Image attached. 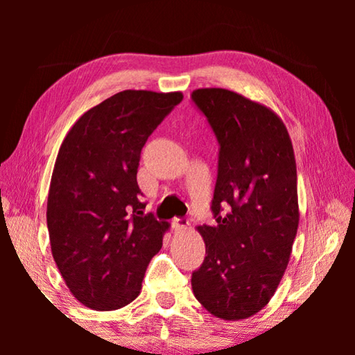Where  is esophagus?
Segmentation results:
<instances>
[{"instance_id": "esophagus-1", "label": "esophagus", "mask_w": 355, "mask_h": 355, "mask_svg": "<svg viewBox=\"0 0 355 355\" xmlns=\"http://www.w3.org/2000/svg\"><path fill=\"white\" fill-rule=\"evenodd\" d=\"M173 228H175V232H178V233H184V232H188L189 228H191V224H189V220L188 219H173Z\"/></svg>"}]
</instances>
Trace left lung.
I'll return each instance as SVG.
<instances>
[{
  "label": "left lung",
  "mask_w": 355,
  "mask_h": 355,
  "mask_svg": "<svg viewBox=\"0 0 355 355\" xmlns=\"http://www.w3.org/2000/svg\"><path fill=\"white\" fill-rule=\"evenodd\" d=\"M192 100L220 146L211 203L218 224L197 227L205 260L192 272V291L220 320H245L274 296L297 233L291 137L271 107L241 94L196 89ZM224 206L227 213L220 215Z\"/></svg>",
  "instance_id": "left-lung-1"
}]
</instances>
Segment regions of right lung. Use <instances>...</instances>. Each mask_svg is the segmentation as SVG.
Returning a JSON list of instances; mask_svg holds the SVG:
<instances>
[{"label":"right lung","instance_id":"obj_1","mask_svg":"<svg viewBox=\"0 0 355 355\" xmlns=\"http://www.w3.org/2000/svg\"><path fill=\"white\" fill-rule=\"evenodd\" d=\"M182 92L122 91L76 120L59 148L46 202L51 254L76 300L97 311L139 296L169 222L144 214L141 150Z\"/></svg>","mask_w":355,"mask_h":355}]
</instances>
